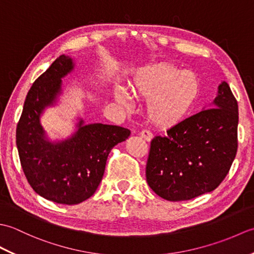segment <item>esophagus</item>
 I'll use <instances>...</instances> for the list:
<instances>
[{
    "label": "esophagus",
    "instance_id": "obj_1",
    "mask_svg": "<svg viewBox=\"0 0 254 254\" xmlns=\"http://www.w3.org/2000/svg\"><path fill=\"white\" fill-rule=\"evenodd\" d=\"M139 136H141L143 139H145V141L147 142H150L153 139V133L149 132L147 130H143L141 133H139Z\"/></svg>",
    "mask_w": 254,
    "mask_h": 254
}]
</instances>
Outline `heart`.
I'll use <instances>...</instances> for the list:
<instances>
[{
  "instance_id": "heart-1",
  "label": "heart",
  "mask_w": 254,
  "mask_h": 254,
  "mask_svg": "<svg viewBox=\"0 0 254 254\" xmlns=\"http://www.w3.org/2000/svg\"><path fill=\"white\" fill-rule=\"evenodd\" d=\"M130 90L136 98L147 100V117L155 126L170 128L192 115L202 85L194 72L161 63L138 69L131 80ZM113 98L126 108L132 106L130 96L121 86H115Z\"/></svg>"
}]
</instances>
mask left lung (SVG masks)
I'll use <instances>...</instances> for the list:
<instances>
[{
  "mask_svg": "<svg viewBox=\"0 0 254 254\" xmlns=\"http://www.w3.org/2000/svg\"><path fill=\"white\" fill-rule=\"evenodd\" d=\"M208 108L150 143L146 180L168 201H186L216 189L236 157L238 104L227 82Z\"/></svg>",
  "mask_w": 254,
  "mask_h": 254,
  "instance_id": "obj_1",
  "label": "left lung"
}]
</instances>
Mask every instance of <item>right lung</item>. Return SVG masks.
Returning a JSON list of instances; mask_svg holds the SVG:
<instances>
[{"mask_svg": "<svg viewBox=\"0 0 254 254\" xmlns=\"http://www.w3.org/2000/svg\"><path fill=\"white\" fill-rule=\"evenodd\" d=\"M75 60L60 56L32 84L16 128L21 168L36 193L49 201L73 205L89 198L104 176L110 150L130 136L126 127L102 123L86 124L77 117L75 131L52 139L41 126L48 108L63 94L62 78L72 73Z\"/></svg>", "mask_w": 254, "mask_h": 254, "instance_id": "add662e5", "label": "right lung"}]
</instances>
